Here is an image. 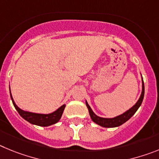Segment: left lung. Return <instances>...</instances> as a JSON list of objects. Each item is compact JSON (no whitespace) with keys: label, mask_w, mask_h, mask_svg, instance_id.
Masks as SVG:
<instances>
[{"label":"left lung","mask_w":159,"mask_h":159,"mask_svg":"<svg viewBox=\"0 0 159 159\" xmlns=\"http://www.w3.org/2000/svg\"><path fill=\"white\" fill-rule=\"evenodd\" d=\"M143 97H144V84H143V91H142V94L140 95L139 99L138 100V102H136L134 106L132 107L130 109H129L128 111L125 112V113L122 114L120 116H116L115 118H112V119H106V118H101L97 116L93 111H92V108L90 107V106L88 105V103L86 101V105L88 108V111H89L90 116H91V119H92V121L94 123H95L96 124L99 125L101 127H119L120 125L123 124L124 123L130 119L132 116H134V114L135 113L136 111L139 109L140 106L142 104V102L143 100Z\"/></svg>","instance_id":"left-lung-1"}]
</instances>
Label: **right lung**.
<instances>
[{"label":"right lung","mask_w":159,"mask_h":159,"mask_svg":"<svg viewBox=\"0 0 159 159\" xmlns=\"http://www.w3.org/2000/svg\"><path fill=\"white\" fill-rule=\"evenodd\" d=\"M10 95L12 103H13L14 107L16 108V110L20 114V116H21L23 119H25L26 121L32 123V124L37 125V126H40V127H48V126H50V125L57 123L60 119L61 116H62L64 107H65V104H64L60 107V108H58L56 111L52 112L51 114H47V115L25 111L21 110L20 108H19L16 106L15 102L13 101V99H12L11 94Z\"/></svg>","instance_id":"obj_1"}]
</instances>
